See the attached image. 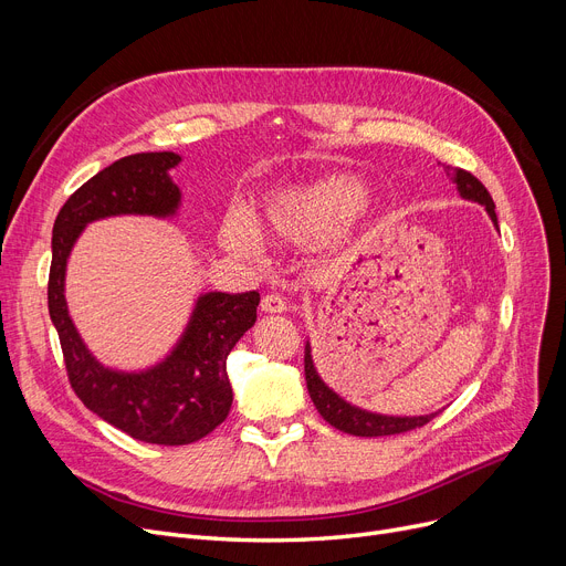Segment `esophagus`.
Here are the masks:
<instances>
[{
    "instance_id": "obj_1",
    "label": "esophagus",
    "mask_w": 566,
    "mask_h": 566,
    "mask_svg": "<svg viewBox=\"0 0 566 566\" xmlns=\"http://www.w3.org/2000/svg\"><path fill=\"white\" fill-rule=\"evenodd\" d=\"M286 307H289V303L280 293H268L261 301V312H265V314H282V312H286Z\"/></svg>"
}]
</instances>
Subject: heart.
<instances>
[{
	"label": "heart",
	"mask_w": 566,
	"mask_h": 566,
	"mask_svg": "<svg viewBox=\"0 0 566 566\" xmlns=\"http://www.w3.org/2000/svg\"><path fill=\"white\" fill-rule=\"evenodd\" d=\"M367 211L369 195H365L358 176L328 174L265 195L256 213V229L241 216L227 218L222 243L235 254L254 256L259 230L265 241L280 245H314L337 235Z\"/></svg>",
	"instance_id": "heart-1"
}]
</instances>
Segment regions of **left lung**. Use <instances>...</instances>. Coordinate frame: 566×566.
<instances>
[{"label":"left lung","instance_id":"left-lung-1","mask_svg":"<svg viewBox=\"0 0 566 566\" xmlns=\"http://www.w3.org/2000/svg\"><path fill=\"white\" fill-rule=\"evenodd\" d=\"M444 171L457 184V190L463 199L482 203L486 208V213L491 222L497 227V216H495V203L489 195V190L478 181L470 171L444 165ZM305 380H307V392L321 412V418L333 424L335 429L350 433V436H365V438H376V436H395V433H406L410 429L424 427L431 422L438 412L429 415H382V412H371L360 406H353L344 397H339L331 385H325L321 374L316 371L314 358H312V344L310 339L305 342Z\"/></svg>","mask_w":566,"mask_h":566}]
</instances>
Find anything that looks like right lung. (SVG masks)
I'll use <instances>...</instances> for the list:
<instances>
[{
	"instance_id": "right-lung-1",
	"label": "right lung",
	"mask_w": 566,
	"mask_h": 566,
	"mask_svg": "<svg viewBox=\"0 0 566 566\" xmlns=\"http://www.w3.org/2000/svg\"><path fill=\"white\" fill-rule=\"evenodd\" d=\"M178 163L181 156L171 151L112 163L69 197L52 229L48 310L73 390L101 420L151 444H190L224 422L233 401L227 355L254 325L259 291L199 293L165 358L128 371L103 365L77 333L66 303V268L92 222L118 216L176 218L181 190L169 171Z\"/></svg>"
}]
</instances>
